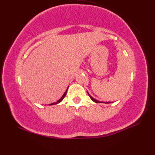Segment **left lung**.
<instances>
[{
	"instance_id": "8db88e82",
	"label": "left lung",
	"mask_w": 155,
	"mask_h": 155,
	"mask_svg": "<svg viewBox=\"0 0 155 155\" xmlns=\"http://www.w3.org/2000/svg\"><path fill=\"white\" fill-rule=\"evenodd\" d=\"M87 93H88V92H87ZM88 96L90 97V98H91V100H92V101H93L94 102H95V103H99V101H97V100H95L94 98H93L91 96H90V94H88ZM100 103H101V102H100Z\"/></svg>"
}]
</instances>
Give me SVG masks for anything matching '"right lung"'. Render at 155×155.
<instances>
[{"instance_id":"add662e5","label":"right lung","mask_w":155,"mask_h":155,"mask_svg":"<svg viewBox=\"0 0 155 155\" xmlns=\"http://www.w3.org/2000/svg\"><path fill=\"white\" fill-rule=\"evenodd\" d=\"M68 88H67V91H65V93H64V94L62 95V97L60 98V99H59L57 103H51V104H49L48 105H54V104H58V103H61V102L63 100V98L65 97V96H66V94H67V90H68Z\"/></svg>"}]
</instances>
